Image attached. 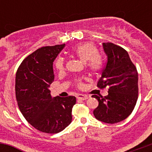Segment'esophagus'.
I'll list each match as a JSON object with an SVG mask.
<instances>
[{
	"label": "esophagus",
	"instance_id": "34e87169",
	"mask_svg": "<svg viewBox=\"0 0 152 152\" xmlns=\"http://www.w3.org/2000/svg\"><path fill=\"white\" fill-rule=\"evenodd\" d=\"M76 98H77L78 99H79V100H86V99H88V96L83 94H77Z\"/></svg>",
	"mask_w": 152,
	"mask_h": 152
}]
</instances>
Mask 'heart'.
<instances>
[{
	"mask_svg": "<svg viewBox=\"0 0 152 152\" xmlns=\"http://www.w3.org/2000/svg\"><path fill=\"white\" fill-rule=\"evenodd\" d=\"M71 53L79 58L82 62L86 64L87 67L93 73H98L102 70L103 67V60L99 55V50L94 44L91 42H85L75 46L71 50ZM64 60L62 58H59L55 62V67L57 70L61 71L64 69ZM78 86H82V81L76 82Z\"/></svg>",
	"mask_w": 152,
	"mask_h": 152,
	"instance_id": "1",
	"label": "heart"
}]
</instances>
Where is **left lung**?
<instances>
[{
	"label": "left lung",
	"mask_w": 152,
	"mask_h": 152,
	"mask_svg": "<svg viewBox=\"0 0 152 152\" xmlns=\"http://www.w3.org/2000/svg\"><path fill=\"white\" fill-rule=\"evenodd\" d=\"M107 64L97 86L109 87L107 96L93 95L99 106L93 110L97 120L107 124L122 121L132 113L138 96V74L123 48L112 42H103Z\"/></svg>",
	"instance_id": "1"
}]
</instances>
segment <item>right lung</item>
I'll list each match as a JSON object with an SVG mask.
<instances>
[{
  "label": "right lung",
  "mask_w": 152,
  "mask_h": 152,
  "mask_svg": "<svg viewBox=\"0 0 152 152\" xmlns=\"http://www.w3.org/2000/svg\"><path fill=\"white\" fill-rule=\"evenodd\" d=\"M65 44L37 49L22 62L16 73L15 93L23 115L42 132H60L72 121L75 96L52 98L53 62Z\"/></svg>",
  "instance_id": "obj_1"
}]
</instances>
